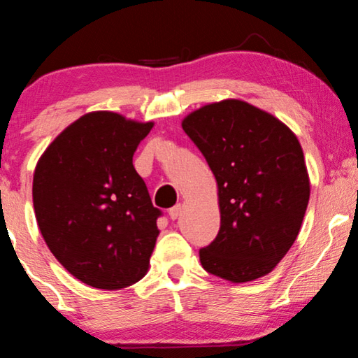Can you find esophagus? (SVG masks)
<instances>
[{"label": "esophagus", "mask_w": 358, "mask_h": 358, "mask_svg": "<svg viewBox=\"0 0 358 358\" xmlns=\"http://www.w3.org/2000/svg\"><path fill=\"white\" fill-rule=\"evenodd\" d=\"M180 212H182V203L174 205V207L169 210V218H171V220H178Z\"/></svg>", "instance_id": "1"}]
</instances>
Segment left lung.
I'll list each match as a JSON object with an SVG mask.
<instances>
[{
    "mask_svg": "<svg viewBox=\"0 0 358 358\" xmlns=\"http://www.w3.org/2000/svg\"><path fill=\"white\" fill-rule=\"evenodd\" d=\"M217 179L220 231L200 262L231 283L257 280L285 257L310 202V176L296 135L241 99L205 104L182 119Z\"/></svg>",
    "mask_w": 358,
    "mask_h": 358,
    "instance_id": "left-lung-1",
    "label": "left lung"
}]
</instances>
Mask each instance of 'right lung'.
<instances>
[{
    "label": "right lung",
    "instance_id": "1",
    "mask_svg": "<svg viewBox=\"0 0 358 358\" xmlns=\"http://www.w3.org/2000/svg\"><path fill=\"white\" fill-rule=\"evenodd\" d=\"M155 122L94 110L73 122L36 164L37 224L57 261L86 285L120 290L150 267L159 210L134 168Z\"/></svg>",
    "mask_w": 358,
    "mask_h": 358
}]
</instances>
